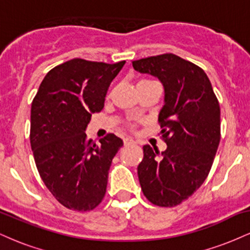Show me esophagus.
Returning a JSON list of instances; mask_svg holds the SVG:
<instances>
[{
  "label": "esophagus",
  "instance_id": "esophagus-1",
  "mask_svg": "<svg viewBox=\"0 0 250 250\" xmlns=\"http://www.w3.org/2000/svg\"><path fill=\"white\" fill-rule=\"evenodd\" d=\"M123 143H125V146H129V145H133V143H135V142H134V140L129 139V137H125V139L123 140Z\"/></svg>",
  "mask_w": 250,
  "mask_h": 250
}]
</instances>
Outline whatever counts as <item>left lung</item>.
Wrapping results in <instances>:
<instances>
[{
    "mask_svg": "<svg viewBox=\"0 0 250 250\" xmlns=\"http://www.w3.org/2000/svg\"><path fill=\"white\" fill-rule=\"evenodd\" d=\"M131 63L165 87L159 123L167 149L160 154L159 149L143 147L140 185L149 202L175 207L201 187L213 166L221 139L219 100L202 68L175 54Z\"/></svg>",
    "mask_w": 250,
    "mask_h": 250,
    "instance_id": "obj_1",
    "label": "left lung"
}]
</instances>
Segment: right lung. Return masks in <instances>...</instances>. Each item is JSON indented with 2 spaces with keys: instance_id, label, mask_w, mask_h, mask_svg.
Segmentation results:
<instances>
[{
  "instance_id": "right-lung-1",
  "label": "right lung",
  "mask_w": 250,
  "mask_h": 250,
  "mask_svg": "<svg viewBox=\"0 0 250 250\" xmlns=\"http://www.w3.org/2000/svg\"><path fill=\"white\" fill-rule=\"evenodd\" d=\"M125 63L73 59L56 65L31 103L30 145L37 170L70 210H93L105 195L111 161L123 142L107 134L97 146L84 130L91 114L104 107L109 85Z\"/></svg>"
}]
</instances>
